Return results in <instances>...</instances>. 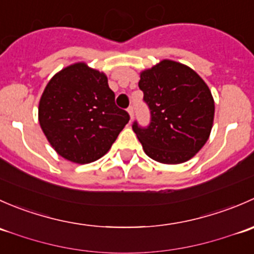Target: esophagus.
Segmentation results:
<instances>
[{
    "instance_id": "obj_1",
    "label": "esophagus",
    "mask_w": 254,
    "mask_h": 254,
    "mask_svg": "<svg viewBox=\"0 0 254 254\" xmlns=\"http://www.w3.org/2000/svg\"><path fill=\"white\" fill-rule=\"evenodd\" d=\"M127 113H129V115H130V118H134V107L132 106H130L129 108H127Z\"/></svg>"
}]
</instances>
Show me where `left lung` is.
<instances>
[{"label":"left lung","instance_id":"left-lung-1","mask_svg":"<svg viewBox=\"0 0 254 254\" xmlns=\"http://www.w3.org/2000/svg\"><path fill=\"white\" fill-rule=\"evenodd\" d=\"M139 88L150 109V124L135 120L132 130L148 157L176 165L193 157L207 141L214 120V99L200 76L171 60L140 76Z\"/></svg>","mask_w":254,"mask_h":254}]
</instances>
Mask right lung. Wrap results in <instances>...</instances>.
I'll list each match as a JSON object with an SVG mask.
<instances>
[{
  "label": "right lung",
  "mask_w": 254,
  "mask_h": 254,
  "mask_svg": "<svg viewBox=\"0 0 254 254\" xmlns=\"http://www.w3.org/2000/svg\"><path fill=\"white\" fill-rule=\"evenodd\" d=\"M130 115L115 104L104 73L75 64L56 73L39 103V123L56 152L89 163L109 151Z\"/></svg>",
  "instance_id": "1"
}]
</instances>
